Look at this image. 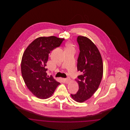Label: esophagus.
<instances>
[{
    "label": "esophagus",
    "instance_id": "obj_1",
    "mask_svg": "<svg viewBox=\"0 0 130 130\" xmlns=\"http://www.w3.org/2000/svg\"><path fill=\"white\" fill-rule=\"evenodd\" d=\"M64 80L65 81V82L66 83H68L70 81V78L69 77H68L67 78H64Z\"/></svg>",
    "mask_w": 130,
    "mask_h": 130
}]
</instances>
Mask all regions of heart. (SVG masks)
<instances>
[{"mask_svg": "<svg viewBox=\"0 0 130 130\" xmlns=\"http://www.w3.org/2000/svg\"><path fill=\"white\" fill-rule=\"evenodd\" d=\"M66 49H72L73 48V45L71 43L67 44L66 46Z\"/></svg>", "mask_w": 130, "mask_h": 130, "instance_id": "1", "label": "heart"}]
</instances>
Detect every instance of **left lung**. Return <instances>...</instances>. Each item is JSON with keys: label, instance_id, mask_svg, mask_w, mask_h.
<instances>
[{"label": "left lung", "instance_id": "obj_1", "mask_svg": "<svg viewBox=\"0 0 130 130\" xmlns=\"http://www.w3.org/2000/svg\"><path fill=\"white\" fill-rule=\"evenodd\" d=\"M77 42L80 50L77 68L81 75L75 79L79 85L78 91L71 96L76 101L83 102L98 90L102 78L103 66L100 52L90 39L79 36Z\"/></svg>", "mask_w": 130, "mask_h": 130}]
</instances>
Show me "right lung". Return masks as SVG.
I'll list each match as a JSON object with an SVG mask.
<instances>
[{
    "mask_svg": "<svg viewBox=\"0 0 130 130\" xmlns=\"http://www.w3.org/2000/svg\"><path fill=\"white\" fill-rule=\"evenodd\" d=\"M64 40L51 36L38 37L26 48L22 56L21 73L28 88L40 99L49 98L60 83L49 77L46 63L50 52L59 47Z\"/></svg>",
    "mask_w": 130,
    "mask_h": 130,
    "instance_id": "add662e5",
    "label": "right lung"
}]
</instances>
